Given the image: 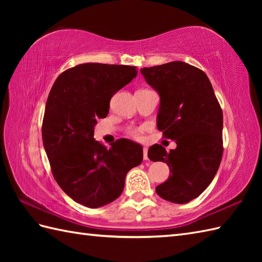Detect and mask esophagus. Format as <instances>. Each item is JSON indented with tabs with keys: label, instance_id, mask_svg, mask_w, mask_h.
I'll return each mask as SVG.
<instances>
[{
	"label": "esophagus",
	"instance_id": "esophagus-1",
	"mask_svg": "<svg viewBox=\"0 0 262 262\" xmlns=\"http://www.w3.org/2000/svg\"><path fill=\"white\" fill-rule=\"evenodd\" d=\"M147 151H148V148L147 147H144L143 148V153H144V160H147L148 158H147Z\"/></svg>",
	"mask_w": 262,
	"mask_h": 262
}]
</instances>
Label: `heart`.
<instances>
[{
    "instance_id": "obj_1",
    "label": "heart",
    "mask_w": 262,
    "mask_h": 262,
    "mask_svg": "<svg viewBox=\"0 0 262 262\" xmlns=\"http://www.w3.org/2000/svg\"><path fill=\"white\" fill-rule=\"evenodd\" d=\"M143 132H144L143 127H136V128H130V129L128 130V134H129L133 138H135V140H142Z\"/></svg>"
}]
</instances>
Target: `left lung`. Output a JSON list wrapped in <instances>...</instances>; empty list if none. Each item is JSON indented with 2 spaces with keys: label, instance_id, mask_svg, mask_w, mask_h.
I'll return each mask as SVG.
<instances>
[{
  "label": "left lung",
  "instance_id": "obj_1",
  "mask_svg": "<svg viewBox=\"0 0 262 262\" xmlns=\"http://www.w3.org/2000/svg\"><path fill=\"white\" fill-rule=\"evenodd\" d=\"M141 73L160 94L158 129L177 147L155 144L148 159L169 165L171 174L155 190L176 204L197 198L213 181L223 155V113L202 70L185 62L144 68Z\"/></svg>",
  "mask_w": 262,
  "mask_h": 262
}]
</instances>
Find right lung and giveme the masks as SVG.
I'll return each instance as SVG.
<instances>
[{
	"instance_id": "1",
	"label": "right lung",
	"mask_w": 262,
	"mask_h": 262,
	"mask_svg": "<svg viewBox=\"0 0 262 262\" xmlns=\"http://www.w3.org/2000/svg\"><path fill=\"white\" fill-rule=\"evenodd\" d=\"M137 75L135 66L85 63L64 71L46 102L42 143L53 176L74 202L98 208L118 198L127 172L143 161V148L119 140L107 148L93 138L110 99Z\"/></svg>"
}]
</instances>
